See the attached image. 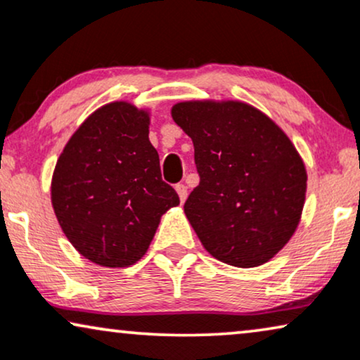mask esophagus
Segmentation results:
<instances>
[{"label": "esophagus", "mask_w": 360, "mask_h": 360, "mask_svg": "<svg viewBox=\"0 0 360 360\" xmlns=\"http://www.w3.org/2000/svg\"><path fill=\"white\" fill-rule=\"evenodd\" d=\"M175 190H176V193H179L180 202L184 203L185 200H186V195H188V190H186V186L184 184H176L175 185Z\"/></svg>", "instance_id": "obj_1"}]
</instances>
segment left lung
I'll return each mask as SVG.
<instances>
[{
  "instance_id": "8db88e82",
  "label": "left lung",
  "mask_w": 360,
  "mask_h": 360,
  "mask_svg": "<svg viewBox=\"0 0 360 360\" xmlns=\"http://www.w3.org/2000/svg\"><path fill=\"white\" fill-rule=\"evenodd\" d=\"M172 117L193 140L200 184L184 210L205 250L238 268L271 259L304 207L306 169L291 140L243 102H180Z\"/></svg>"
}]
</instances>
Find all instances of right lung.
Masks as SVG:
<instances>
[{
    "label": "right lung",
    "mask_w": 360,
    "mask_h": 360,
    "mask_svg": "<svg viewBox=\"0 0 360 360\" xmlns=\"http://www.w3.org/2000/svg\"><path fill=\"white\" fill-rule=\"evenodd\" d=\"M148 124L146 110L112 102L89 115L56 163L54 213L74 248L96 264L137 263L162 214L180 203L162 180Z\"/></svg>",
    "instance_id": "obj_1"
}]
</instances>
